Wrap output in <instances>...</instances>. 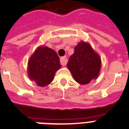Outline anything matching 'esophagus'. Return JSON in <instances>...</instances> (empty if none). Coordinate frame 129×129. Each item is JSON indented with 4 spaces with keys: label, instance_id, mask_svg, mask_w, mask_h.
<instances>
[{
    "label": "esophagus",
    "instance_id": "esophagus-1",
    "mask_svg": "<svg viewBox=\"0 0 129 129\" xmlns=\"http://www.w3.org/2000/svg\"><path fill=\"white\" fill-rule=\"evenodd\" d=\"M60 63L62 66H66L68 63V58L66 57V56H63V57H61L60 58Z\"/></svg>",
    "mask_w": 129,
    "mask_h": 129
}]
</instances>
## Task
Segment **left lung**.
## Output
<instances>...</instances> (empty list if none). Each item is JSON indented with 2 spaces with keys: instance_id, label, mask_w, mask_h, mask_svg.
<instances>
[{
  "instance_id": "1",
  "label": "left lung",
  "mask_w": 129,
  "mask_h": 129,
  "mask_svg": "<svg viewBox=\"0 0 129 129\" xmlns=\"http://www.w3.org/2000/svg\"><path fill=\"white\" fill-rule=\"evenodd\" d=\"M67 67L75 81L81 85L88 84L99 76L101 59L89 43L81 41L75 47Z\"/></svg>"
}]
</instances>
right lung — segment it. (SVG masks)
Instances as JSON below:
<instances>
[{
  "label": "right lung",
  "instance_id": "obj_1",
  "mask_svg": "<svg viewBox=\"0 0 129 129\" xmlns=\"http://www.w3.org/2000/svg\"><path fill=\"white\" fill-rule=\"evenodd\" d=\"M59 56L54 50L45 46L38 47L28 61V75L40 87H46L54 79L60 69Z\"/></svg>",
  "mask_w": 129,
  "mask_h": 129
}]
</instances>
